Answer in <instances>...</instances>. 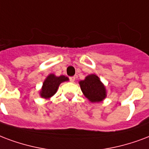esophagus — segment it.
<instances>
[{"label": "esophagus", "mask_w": 149, "mask_h": 149, "mask_svg": "<svg viewBox=\"0 0 149 149\" xmlns=\"http://www.w3.org/2000/svg\"><path fill=\"white\" fill-rule=\"evenodd\" d=\"M70 81H71V82L74 83L75 79H76V77H70Z\"/></svg>", "instance_id": "obj_1"}]
</instances>
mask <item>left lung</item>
I'll use <instances>...</instances> for the list:
<instances>
[{
	"instance_id": "8db88e82",
	"label": "left lung",
	"mask_w": 149,
	"mask_h": 149,
	"mask_svg": "<svg viewBox=\"0 0 149 149\" xmlns=\"http://www.w3.org/2000/svg\"><path fill=\"white\" fill-rule=\"evenodd\" d=\"M79 84L84 95L92 103L102 102L107 96L105 86L97 75H88Z\"/></svg>"
}]
</instances>
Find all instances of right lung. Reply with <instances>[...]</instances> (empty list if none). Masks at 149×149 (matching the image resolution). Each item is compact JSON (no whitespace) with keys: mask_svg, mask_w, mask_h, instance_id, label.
<instances>
[{"mask_svg":"<svg viewBox=\"0 0 149 149\" xmlns=\"http://www.w3.org/2000/svg\"><path fill=\"white\" fill-rule=\"evenodd\" d=\"M69 81V78L65 76H59L57 77L53 73H51L44 79L40 91V96L44 99H49L52 97L58 91L59 85L63 82Z\"/></svg>","mask_w":149,"mask_h":149,"instance_id":"obj_1","label":"right lung"}]
</instances>
